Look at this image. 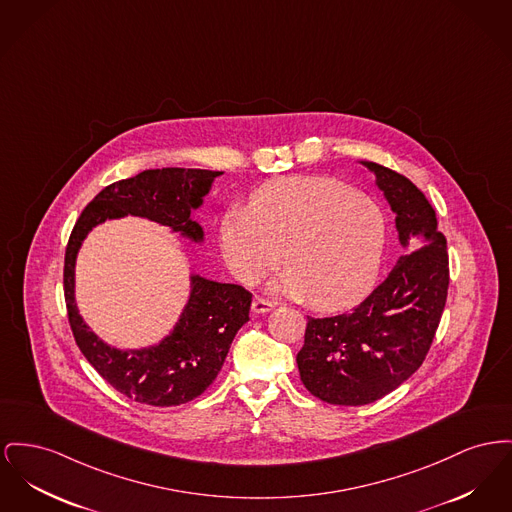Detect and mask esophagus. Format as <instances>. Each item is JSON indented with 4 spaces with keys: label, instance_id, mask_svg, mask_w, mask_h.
Segmentation results:
<instances>
[{
    "label": "esophagus",
    "instance_id": "34e87169",
    "mask_svg": "<svg viewBox=\"0 0 512 512\" xmlns=\"http://www.w3.org/2000/svg\"><path fill=\"white\" fill-rule=\"evenodd\" d=\"M272 307H274L272 301L261 300V298H255L253 303H251V311H253L255 315H265V313L272 311Z\"/></svg>",
    "mask_w": 512,
    "mask_h": 512
}]
</instances>
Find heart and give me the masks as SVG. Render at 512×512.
<instances>
[{"label":"heart","instance_id":"obj_1","mask_svg":"<svg viewBox=\"0 0 512 512\" xmlns=\"http://www.w3.org/2000/svg\"><path fill=\"white\" fill-rule=\"evenodd\" d=\"M385 245L381 209L327 178L274 181L251 197L249 207L228 209L220 222V249L240 282H259L284 253L288 269L269 288L323 311L352 307L367 296Z\"/></svg>","mask_w":512,"mask_h":512}]
</instances>
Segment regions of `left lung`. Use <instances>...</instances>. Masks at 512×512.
Masks as SVG:
<instances>
[{"label": "left lung", "instance_id": "8db88e82", "mask_svg": "<svg viewBox=\"0 0 512 512\" xmlns=\"http://www.w3.org/2000/svg\"><path fill=\"white\" fill-rule=\"evenodd\" d=\"M358 162L375 174L408 255L398 257L385 282L350 313L307 317L296 358L301 383L319 400L338 406L371 404L418 371L449 290L447 240L427 197L398 172L369 160Z\"/></svg>", "mask_w": 512, "mask_h": 512}]
</instances>
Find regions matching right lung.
<instances>
[{
	"label": "right lung",
	"mask_w": 512,
	"mask_h": 512,
	"mask_svg": "<svg viewBox=\"0 0 512 512\" xmlns=\"http://www.w3.org/2000/svg\"><path fill=\"white\" fill-rule=\"evenodd\" d=\"M224 172L199 168L145 170L104 187L81 212L65 251L63 290L71 331L92 367L127 398L168 408L207 391L220 373L234 336L249 321L251 294L238 284L216 282L189 267V296L176 325L158 342L118 348L92 331L75 298V265L83 241L106 220L139 216L172 234L205 245V230L191 216Z\"/></svg>",
	"instance_id": "obj_1"
}]
</instances>
